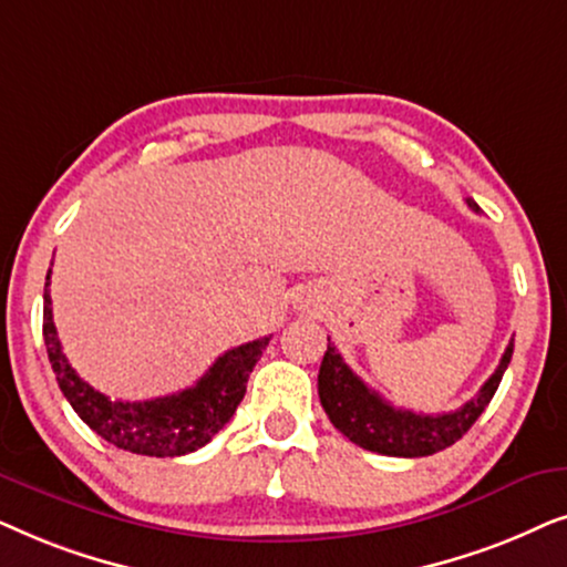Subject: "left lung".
I'll return each mask as SVG.
<instances>
[{
	"label": "left lung",
	"instance_id": "obj_1",
	"mask_svg": "<svg viewBox=\"0 0 567 567\" xmlns=\"http://www.w3.org/2000/svg\"><path fill=\"white\" fill-rule=\"evenodd\" d=\"M467 206L472 212H480L475 200L467 198ZM511 353H514V340L508 343L493 377L460 410L441 415H421L413 410L392 408L374 390H369L348 369L343 355L336 351V346L328 338V351H324L320 377H317V392H320V402L330 423L355 446L384 456L413 460V456H429L456 444L472 429V423L483 415L487 402L498 390L503 371L511 363Z\"/></svg>",
	"mask_w": 567,
	"mask_h": 567
}]
</instances>
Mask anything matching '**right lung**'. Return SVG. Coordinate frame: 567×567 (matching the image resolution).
Wrapping results in <instances>:
<instances>
[{"label": "right lung", "mask_w": 567, "mask_h": 567, "mask_svg": "<svg viewBox=\"0 0 567 567\" xmlns=\"http://www.w3.org/2000/svg\"><path fill=\"white\" fill-rule=\"evenodd\" d=\"M51 270L43 291V340L56 382L74 408V413L90 425L97 436L131 454L144 456H183L206 446L245 398L247 379L266 351L270 338L237 346L214 361V367L188 390L167 398L128 402L111 400L90 386L72 369L61 351L56 324L51 309Z\"/></svg>", "instance_id": "obj_1"}]
</instances>
